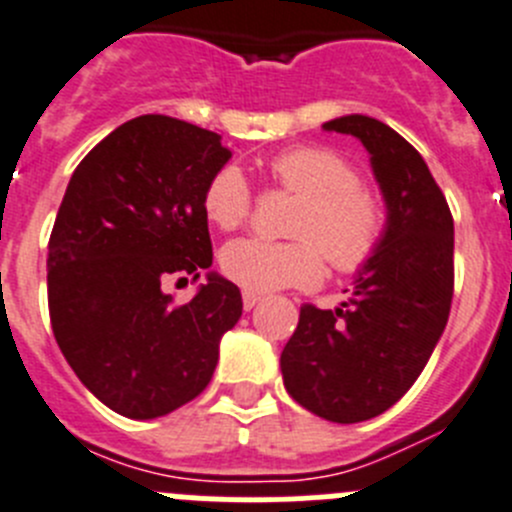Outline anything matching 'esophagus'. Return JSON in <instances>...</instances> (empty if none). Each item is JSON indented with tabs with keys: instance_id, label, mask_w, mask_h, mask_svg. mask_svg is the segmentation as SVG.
<instances>
[{
	"instance_id": "34e87169",
	"label": "esophagus",
	"mask_w": 512,
	"mask_h": 512,
	"mask_svg": "<svg viewBox=\"0 0 512 512\" xmlns=\"http://www.w3.org/2000/svg\"><path fill=\"white\" fill-rule=\"evenodd\" d=\"M257 303H260V295L252 293V290H245V293H242V305H245V310H252Z\"/></svg>"
}]
</instances>
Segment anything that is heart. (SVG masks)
<instances>
[{"label": "heart", "instance_id": "heart-1", "mask_svg": "<svg viewBox=\"0 0 512 512\" xmlns=\"http://www.w3.org/2000/svg\"><path fill=\"white\" fill-rule=\"evenodd\" d=\"M272 179L298 197L288 234L295 240L260 237L232 240L219 252V265L232 283L252 293L308 288L323 278L326 260L341 272H356L379 250L386 209L343 154L326 146L288 148L270 161ZM204 217L219 229L247 222L252 191L245 174L227 164L212 174L202 194Z\"/></svg>", "mask_w": 512, "mask_h": 512}]
</instances>
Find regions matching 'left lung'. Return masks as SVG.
Instances as JSON below:
<instances>
[{
  "label": "left lung",
  "instance_id": "left-lung-1",
  "mask_svg": "<svg viewBox=\"0 0 512 512\" xmlns=\"http://www.w3.org/2000/svg\"><path fill=\"white\" fill-rule=\"evenodd\" d=\"M323 131L364 143L386 204V227L341 308H300L280 369L300 407L328 422L356 424L407 394L447 326L455 222L429 166L394 128L353 113L323 123Z\"/></svg>",
  "mask_w": 512,
  "mask_h": 512
}]
</instances>
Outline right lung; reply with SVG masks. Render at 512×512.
I'll use <instances>...</instances> for the list:
<instances>
[{
	"mask_svg": "<svg viewBox=\"0 0 512 512\" xmlns=\"http://www.w3.org/2000/svg\"><path fill=\"white\" fill-rule=\"evenodd\" d=\"M229 159L219 133L151 113L108 133L65 189L47 245L52 333L85 389L128 419L202 394L240 321V288L217 272L186 305L164 293L212 267L202 194Z\"/></svg>",
	"mask_w": 512,
	"mask_h": 512,
	"instance_id": "obj_1",
	"label": "right lung"
}]
</instances>
